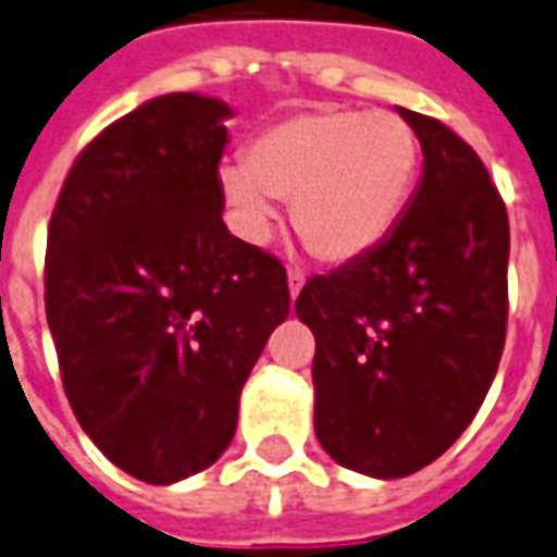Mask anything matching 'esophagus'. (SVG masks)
<instances>
[{"instance_id":"1","label":"esophagus","mask_w":557,"mask_h":557,"mask_svg":"<svg viewBox=\"0 0 557 557\" xmlns=\"http://www.w3.org/2000/svg\"><path fill=\"white\" fill-rule=\"evenodd\" d=\"M286 277H289V295L292 298H298L300 289H304V283H307V277L300 274L298 268H289V274H286Z\"/></svg>"}]
</instances>
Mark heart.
Wrapping results in <instances>:
<instances>
[{"label": "heart", "instance_id": "b5f03b06", "mask_svg": "<svg viewBox=\"0 0 557 557\" xmlns=\"http://www.w3.org/2000/svg\"><path fill=\"white\" fill-rule=\"evenodd\" d=\"M419 138L395 111H300L257 132L245 164L221 168V191L242 236L265 242L274 200L324 262H354L393 233L413 191Z\"/></svg>", "mask_w": 557, "mask_h": 557}]
</instances>
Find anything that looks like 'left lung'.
<instances>
[{
  "label": "left lung",
  "instance_id": "8db88e82",
  "mask_svg": "<svg viewBox=\"0 0 557 557\" xmlns=\"http://www.w3.org/2000/svg\"><path fill=\"white\" fill-rule=\"evenodd\" d=\"M422 183L372 253L307 280L315 434L342 467L405 478L475 419L508 331V209L478 152L410 109Z\"/></svg>",
  "mask_w": 557,
  "mask_h": 557
}]
</instances>
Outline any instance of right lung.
Returning <instances> with one entry per match:
<instances>
[{
	"label": "right lung",
	"instance_id": "add662e5",
	"mask_svg": "<svg viewBox=\"0 0 557 557\" xmlns=\"http://www.w3.org/2000/svg\"><path fill=\"white\" fill-rule=\"evenodd\" d=\"M221 100L164 94L76 156L49 218L47 321L85 434L174 484L236 434L238 395L289 315L286 268L226 230Z\"/></svg>",
	"mask_w": 557,
	"mask_h": 557
}]
</instances>
